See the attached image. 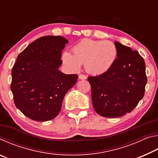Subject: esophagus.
Instances as JSON below:
<instances>
[{
    "label": "esophagus",
    "mask_w": 158,
    "mask_h": 158,
    "mask_svg": "<svg viewBox=\"0 0 158 158\" xmlns=\"http://www.w3.org/2000/svg\"><path fill=\"white\" fill-rule=\"evenodd\" d=\"M79 79H86V76L84 75V74H80L79 75Z\"/></svg>",
    "instance_id": "obj_1"
}]
</instances>
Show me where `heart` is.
<instances>
[{"mask_svg":"<svg viewBox=\"0 0 158 158\" xmlns=\"http://www.w3.org/2000/svg\"><path fill=\"white\" fill-rule=\"evenodd\" d=\"M74 54L68 51L62 53L63 63L70 70L77 71L83 63L89 73L102 74L110 69L117 59L118 51L114 43L108 40L84 39L74 45Z\"/></svg>","mask_w":158,"mask_h":158,"instance_id":"1","label":"heart"}]
</instances>
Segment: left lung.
Wrapping results in <instances>:
<instances>
[{"label": "left lung", "mask_w": 158, "mask_h": 158, "mask_svg": "<svg viewBox=\"0 0 158 158\" xmlns=\"http://www.w3.org/2000/svg\"><path fill=\"white\" fill-rule=\"evenodd\" d=\"M118 56L109 71L89 77L95 111L106 118L130 113L143 98L147 82L146 65L137 51L114 42Z\"/></svg>", "instance_id": "left-lung-1"}]
</instances>
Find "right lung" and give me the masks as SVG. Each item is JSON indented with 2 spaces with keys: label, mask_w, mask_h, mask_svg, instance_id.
<instances>
[{
  "label": "right lung",
  "mask_w": 158,
  "mask_h": 158,
  "mask_svg": "<svg viewBox=\"0 0 158 158\" xmlns=\"http://www.w3.org/2000/svg\"><path fill=\"white\" fill-rule=\"evenodd\" d=\"M68 40L44 36L32 42L17 56L12 69L15 105L33 121H47L58 116L66 93L76 84L77 74L58 68Z\"/></svg>",
  "instance_id": "1"
}]
</instances>
